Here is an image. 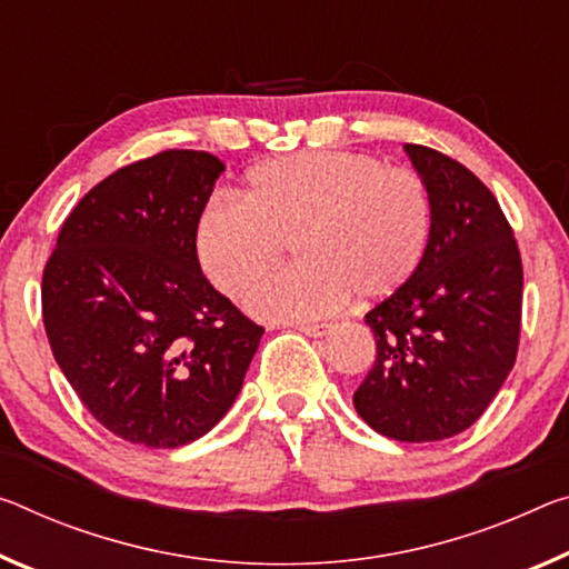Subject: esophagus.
<instances>
[{"mask_svg":"<svg viewBox=\"0 0 569 569\" xmlns=\"http://www.w3.org/2000/svg\"><path fill=\"white\" fill-rule=\"evenodd\" d=\"M296 329L303 331L306 337H327V333L333 331L331 323H299Z\"/></svg>","mask_w":569,"mask_h":569,"instance_id":"obj_1","label":"esophagus"}]
</instances>
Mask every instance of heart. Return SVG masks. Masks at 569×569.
Listing matches in <instances>:
<instances>
[{
    "label": "heart",
    "instance_id": "heart-1",
    "mask_svg": "<svg viewBox=\"0 0 569 569\" xmlns=\"http://www.w3.org/2000/svg\"><path fill=\"white\" fill-rule=\"evenodd\" d=\"M432 232L428 187L410 169H385L351 151H309L260 164L242 202L214 197L194 224L202 273L220 293L242 299L291 240L299 263L250 293L266 321H311L398 293L418 273Z\"/></svg>",
    "mask_w": 569,
    "mask_h": 569
}]
</instances>
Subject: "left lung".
<instances>
[{"label":"left lung","mask_w":569,"mask_h":569,"mask_svg":"<svg viewBox=\"0 0 569 569\" xmlns=\"http://www.w3.org/2000/svg\"><path fill=\"white\" fill-rule=\"evenodd\" d=\"M432 204L428 252L367 313L377 359L355 392L369 428L402 443L453 438L481 418L517 359L521 258L499 202L473 171L405 143Z\"/></svg>","instance_id":"obj_1"}]
</instances>
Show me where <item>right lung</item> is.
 Returning <instances> with one entry per match:
<instances>
[{
	"label": "right lung",
	"instance_id": "1",
	"mask_svg": "<svg viewBox=\"0 0 569 569\" xmlns=\"http://www.w3.org/2000/svg\"><path fill=\"white\" fill-rule=\"evenodd\" d=\"M224 164L169 149L76 204L42 273L52 355L88 412L129 443L177 448L236 402L263 327L214 291L194 224Z\"/></svg>",
	"mask_w": 569,
	"mask_h": 569
}]
</instances>
